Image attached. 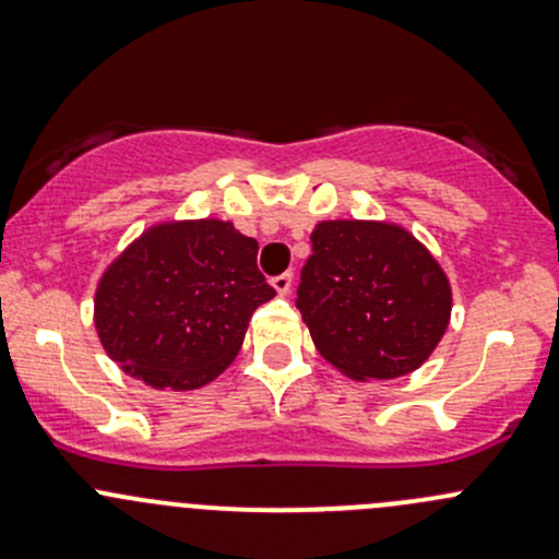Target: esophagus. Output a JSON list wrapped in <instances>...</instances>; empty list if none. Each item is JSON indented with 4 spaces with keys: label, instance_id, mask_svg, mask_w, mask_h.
<instances>
[{
    "label": "esophagus",
    "instance_id": "esophagus-1",
    "mask_svg": "<svg viewBox=\"0 0 559 559\" xmlns=\"http://www.w3.org/2000/svg\"><path fill=\"white\" fill-rule=\"evenodd\" d=\"M292 273H281V275H275L273 281H270V284H273V289L278 292V295H289L292 292Z\"/></svg>",
    "mask_w": 559,
    "mask_h": 559
}]
</instances>
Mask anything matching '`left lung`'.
<instances>
[{"instance_id": "1", "label": "left lung", "mask_w": 559, "mask_h": 559, "mask_svg": "<svg viewBox=\"0 0 559 559\" xmlns=\"http://www.w3.org/2000/svg\"><path fill=\"white\" fill-rule=\"evenodd\" d=\"M297 308L321 357L348 379L419 368L449 326L452 289L414 235L379 222H321Z\"/></svg>"}]
</instances>
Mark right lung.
<instances>
[{
  "instance_id": "obj_1",
  "label": "right lung",
  "mask_w": 559,
  "mask_h": 559,
  "mask_svg": "<svg viewBox=\"0 0 559 559\" xmlns=\"http://www.w3.org/2000/svg\"><path fill=\"white\" fill-rule=\"evenodd\" d=\"M257 251L218 218L151 227L97 286L105 352L156 389L205 386L238 357L251 313L275 297Z\"/></svg>"
}]
</instances>
